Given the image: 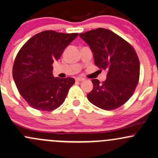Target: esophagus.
Returning <instances> with one entry per match:
<instances>
[{
  "label": "esophagus",
  "mask_w": 158,
  "mask_h": 158,
  "mask_svg": "<svg viewBox=\"0 0 158 158\" xmlns=\"http://www.w3.org/2000/svg\"><path fill=\"white\" fill-rule=\"evenodd\" d=\"M83 80H85V79L83 77H77V78H76V81H81Z\"/></svg>",
  "instance_id": "34e87169"
}]
</instances>
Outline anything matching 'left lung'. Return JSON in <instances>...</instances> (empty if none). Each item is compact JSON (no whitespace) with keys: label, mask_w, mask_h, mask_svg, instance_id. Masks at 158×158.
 <instances>
[{"label":"left lung","mask_w":158,"mask_h":158,"mask_svg":"<svg viewBox=\"0 0 158 158\" xmlns=\"http://www.w3.org/2000/svg\"><path fill=\"white\" fill-rule=\"evenodd\" d=\"M79 36L91 49L95 64L108 70L102 83L92 79L94 88L87 95L88 100L103 110L117 109L131 98L138 84L139 61L135 49L107 29L90 30Z\"/></svg>","instance_id":"8db88e82"}]
</instances>
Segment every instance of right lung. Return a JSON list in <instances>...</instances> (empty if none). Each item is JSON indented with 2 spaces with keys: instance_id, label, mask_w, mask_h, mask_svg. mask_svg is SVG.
<instances>
[{
  "instance_id": "add662e5",
  "label": "right lung",
  "mask_w": 158,
  "mask_h": 158,
  "mask_svg": "<svg viewBox=\"0 0 158 158\" xmlns=\"http://www.w3.org/2000/svg\"><path fill=\"white\" fill-rule=\"evenodd\" d=\"M77 35L46 30L32 36L20 49L12 76L20 94L32 108L50 111L64 102L75 79L53 77L52 64Z\"/></svg>"
}]
</instances>
